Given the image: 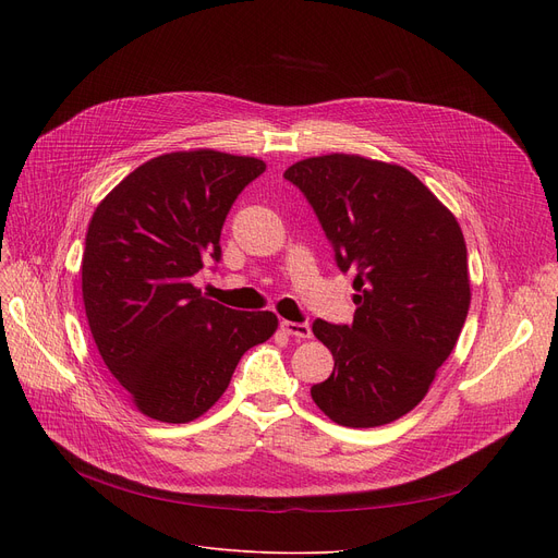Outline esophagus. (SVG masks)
I'll return each mask as SVG.
<instances>
[{"label":"esophagus","mask_w":558,"mask_h":558,"mask_svg":"<svg viewBox=\"0 0 558 558\" xmlns=\"http://www.w3.org/2000/svg\"><path fill=\"white\" fill-rule=\"evenodd\" d=\"M280 330L289 337H296V339H310L312 337V328L307 324H294V320H282Z\"/></svg>","instance_id":"1"}]
</instances>
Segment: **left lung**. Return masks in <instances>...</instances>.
I'll return each mask as SVG.
<instances>
[{
    "label": "left lung",
    "mask_w": 558,
    "mask_h": 558,
    "mask_svg": "<svg viewBox=\"0 0 558 558\" xmlns=\"http://www.w3.org/2000/svg\"><path fill=\"white\" fill-rule=\"evenodd\" d=\"M312 203L341 271H355L353 326L314 320L335 371L312 400L343 427L398 421L427 396L471 307L457 217L416 175L357 154L305 158L284 171Z\"/></svg>",
    "instance_id": "obj_1"
}]
</instances>
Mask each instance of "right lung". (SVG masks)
<instances>
[{
    "label": "right lung",
    "mask_w": 558,
    "mask_h": 558,
    "mask_svg": "<svg viewBox=\"0 0 558 558\" xmlns=\"http://www.w3.org/2000/svg\"><path fill=\"white\" fill-rule=\"evenodd\" d=\"M264 160L215 149L146 160L87 226L81 289L99 355L137 412L190 423L223 396L248 348L278 330L274 312L201 296L192 276L221 257V226Z\"/></svg>",
    "instance_id": "1"
}]
</instances>
